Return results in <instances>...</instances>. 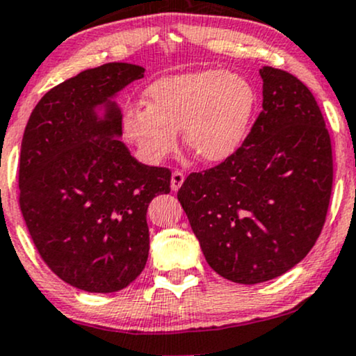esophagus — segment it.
Here are the masks:
<instances>
[{
	"label": "esophagus",
	"mask_w": 356,
	"mask_h": 356,
	"mask_svg": "<svg viewBox=\"0 0 356 356\" xmlns=\"http://www.w3.org/2000/svg\"><path fill=\"white\" fill-rule=\"evenodd\" d=\"M184 179H186L184 172H181V170H174L172 177H170V188H172V191H179L184 184Z\"/></svg>",
	"instance_id": "esophagus-1"
}]
</instances>
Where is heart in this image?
I'll return each instance as SVG.
<instances>
[{
	"mask_svg": "<svg viewBox=\"0 0 356 356\" xmlns=\"http://www.w3.org/2000/svg\"><path fill=\"white\" fill-rule=\"evenodd\" d=\"M146 108L123 113L124 136L146 164H159L177 147L209 164L227 161L248 136L256 92L248 80L225 70H200L156 80L145 93Z\"/></svg>",
	"mask_w": 356,
	"mask_h": 356,
	"instance_id": "heart-1",
	"label": "heart"
}]
</instances>
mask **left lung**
I'll return each mask as SVG.
<instances>
[{
	"mask_svg": "<svg viewBox=\"0 0 356 356\" xmlns=\"http://www.w3.org/2000/svg\"><path fill=\"white\" fill-rule=\"evenodd\" d=\"M263 111L240 149L179 188L207 263L238 282L274 279L316 245L334 181L330 134L310 90L263 67Z\"/></svg>",
	"mask_w": 356,
	"mask_h": 356,
	"instance_id": "1",
	"label": "left lung"
}]
</instances>
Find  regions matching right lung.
<instances>
[{"label":"right lung","mask_w":356,"mask_h":356,"mask_svg":"<svg viewBox=\"0 0 356 356\" xmlns=\"http://www.w3.org/2000/svg\"><path fill=\"white\" fill-rule=\"evenodd\" d=\"M143 77L124 62L80 72L40 98L22 136L26 227L51 271L87 292L121 291L141 274L147 205L170 192V170L138 163L118 139L123 115L111 98Z\"/></svg>","instance_id":"1"}]
</instances>
